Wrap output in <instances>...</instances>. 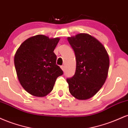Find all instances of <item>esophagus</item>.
Here are the masks:
<instances>
[{"label":"esophagus","mask_w":128,"mask_h":128,"mask_svg":"<svg viewBox=\"0 0 128 128\" xmlns=\"http://www.w3.org/2000/svg\"><path fill=\"white\" fill-rule=\"evenodd\" d=\"M60 67H61V68L62 69V71H64V70H65V67H64V66H61Z\"/></svg>","instance_id":"34e87169"}]
</instances>
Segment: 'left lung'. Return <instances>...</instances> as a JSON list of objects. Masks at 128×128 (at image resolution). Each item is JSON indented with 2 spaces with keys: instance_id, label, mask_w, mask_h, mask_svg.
Returning <instances> with one entry per match:
<instances>
[{
  "instance_id": "1",
  "label": "left lung",
  "mask_w": 128,
  "mask_h": 128,
  "mask_svg": "<svg viewBox=\"0 0 128 128\" xmlns=\"http://www.w3.org/2000/svg\"><path fill=\"white\" fill-rule=\"evenodd\" d=\"M76 56L75 73L67 79L69 92L79 100L94 96L102 88L108 76L109 56L104 46L87 34L67 38Z\"/></svg>"
}]
</instances>
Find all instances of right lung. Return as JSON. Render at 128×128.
Returning <instances> with one entry per match:
<instances>
[{
	"instance_id": "1",
	"label": "right lung",
	"mask_w": 128,
	"mask_h": 128,
	"mask_svg": "<svg viewBox=\"0 0 128 128\" xmlns=\"http://www.w3.org/2000/svg\"><path fill=\"white\" fill-rule=\"evenodd\" d=\"M59 41V38L37 35L24 41L17 49L14 56L16 73L21 86L30 94L48 95L57 78L62 75L54 52Z\"/></svg>"
}]
</instances>
